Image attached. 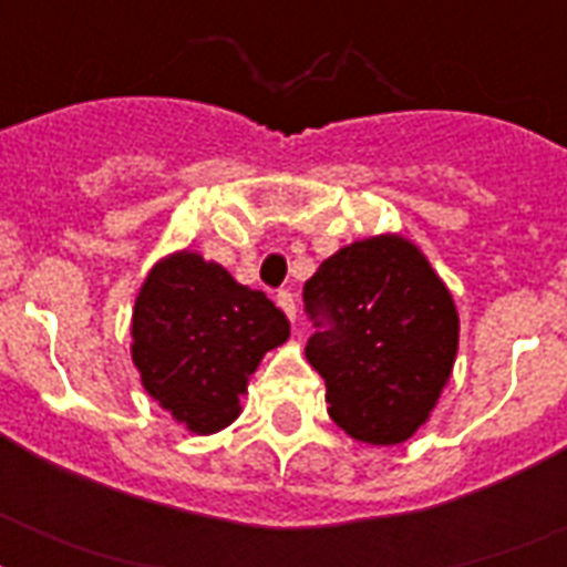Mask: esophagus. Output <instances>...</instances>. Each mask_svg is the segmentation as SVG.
Returning <instances> with one entry per match:
<instances>
[{
	"label": "esophagus",
	"mask_w": 567,
	"mask_h": 567,
	"mask_svg": "<svg viewBox=\"0 0 567 567\" xmlns=\"http://www.w3.org/2000/svg\"><path fill=\"white\" fill-rule=\"evenodd\" d=\"M276 306L288 315V320H297V302H293L291 291H279L276 293Z\"/></svg>",
	"instance_id": "1"
}]
</instances>
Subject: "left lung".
<instances>
[{
    "label": "left lung",
    "mask_w": 567,
    "mask_h": 567,
    "mask_svg": "<svg viewBox=\"0 0 567 567\" xmlns=\"http://www.w3.org/2000/svg\"><path fill=\"white\" fill-rule=\"evenodd\" d=\"M315 336L306 359L327 379L329 417L364 444H400L430 417L453 371L458 318L421 249L355 240L302 285Z\"/></svg>",
    "instance_id": "left-lung-1"
}]
</instances>
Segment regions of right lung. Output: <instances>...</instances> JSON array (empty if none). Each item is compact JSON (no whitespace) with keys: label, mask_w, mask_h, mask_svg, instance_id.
Here are the masks:
<instances>
[{"label":"right lung","mask_w":567,"mask_h":567,"mask_svg":"<svg viewBox=\"0 0 567 567\" xmlns=\"http://www.w3.org/2000/svg\"><path fill=\"white\" fill-rule=\"evenodd\" d=\"M291 336L282 309L196 252L164 258L146 276L132 318V359L144 388L190 432L238 417V396L261 355Z\"/></svg>","instance_id":"obj_1"}]
</instances>
